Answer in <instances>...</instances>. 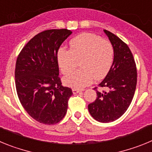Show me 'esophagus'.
Segmentation results:
<instances>
[{"label":"esophagus","instance_id":"obj_1","mask_svg":"<svg viewBox=\"0 0 152 152\" xmlns=\"http://www.w3.org/2000/svg\"><path fill=\"white\" fill-rule=\"evenodd\" d=\"M72 91H73V94H77V93H80L81 92V90H78V89H73L72 90Z\"/></svg>","mask_w":152,"mask_h":152}]
</instances>
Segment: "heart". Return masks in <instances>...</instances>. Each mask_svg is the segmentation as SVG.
Wrapping results in <instances>:
<instances>
[{
  "instance_id": "1",
  "label": "heart",
  "mask_w": 152,
  "mask_h": 152,
  "mask_svg": "<svg viewBox=\"0 0 152 152\" xmlns=\"http://www.w3.org/2000/svg\"><path fill=\"white\" fill-rule=\"evenodd\" d=\"M70 49L61 48L57 60L64 75L72 72L78 65L81 68L64 78V84L75 89H81L100 80L109 73L114 61V47L110 41L92 33H81L70 41Z\"/></svg>"
}]
</instances>
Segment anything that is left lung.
<instances>
[{"mask_svg":"<svg viewBox=\"0 0 152 152\" xmlns=\"http://www.w3.org/2000/svg\"><path fill=\"white\" fill-rule=\"evenodd\" d=\"M114 47L112 68L99 88L96 100L88 105L92 117L100 123H110L121 117L129 107L137 84V68L128 45L108 30H104Z\"/></svg>","mask_w":152,"mask_h":152,"instance_id":"1","label":"left lung"}]
</instances>
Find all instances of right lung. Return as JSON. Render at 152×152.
<instances>
[{
	"mask_svg": "<svg viewBox=\"0 0 152 152\" xmlns=\"http://www.w3.org/2000/svg\"><path fill=\"white\" fill-rule=\"evenodd\" d=\"M67 29H48L31 39L19 53L15 85L23 107L37 122L54 125L64 118L72 90L61 85L58 51L72 34Z\"/></svg>",
	"mask_w": 152,
	"mask_h": 152,
	"instance_id": "obj_1",
	"label": "right lung"
}]
</instances>
